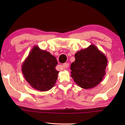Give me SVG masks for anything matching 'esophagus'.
Listing matches in <instances>:
<instances>
[{"instance_id":"esophagus-1","label":"esophagus","mask_w":125,"mask_h":125,"mask_svg":"<svg viewBox=\"0 0 125 125\" xmlns=\"http://www.w3.org/2000/svg\"><path fill=\"white\" fill-rule=\"evenodd\" d=\"M62 65H63V67H64V68H66H66H68V67H69V63H64Z\"/></svg>"}]
</instances>
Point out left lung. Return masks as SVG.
Here are the masks:
<instances>
[{"instance_id":"1","label":"left lung","mask_w":125,"mask_h":125,"mask_svg":"<svg viewBox=\"0 0 125 125\" xmlns=\"http://www.w3.org/2000/svg\"><path fill=\"white\" fill-rule=\"evenodd\" d=\"M71 76L78 86L88 89L97 86L106 74L107 59L94 44L75 53Z\"/></svg>"}]
</instances>
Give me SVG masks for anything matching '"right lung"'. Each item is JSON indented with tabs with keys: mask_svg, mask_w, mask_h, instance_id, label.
Returning a JSON list of instances; mask_svg holds the SVG:
<instances>
[{
	"mask_svg": "<svg viewBox=\"0 0 125 125\" xmlns=\"http://www.w3.org/2000/svg\"><path fill=\"white\" fill-rule=\"evenodd\" d=\"M56 57L46 51L35 45L21 65L25 79L36 90L45 92L55 85L59 71Z\"/></svg>",
	"mask_w": 125,
	"mask_h": 125,
	"instance_id": "obj_1",
	"label": "right lung"
}]
</instances>
